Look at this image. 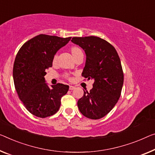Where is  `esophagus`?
<instances>
[{"label":"esophagus","mask_w":155,"mask_h":155,"mask_svg":"<svg viewBox=\"0 0 155 155\" xmlns=\"http://www.w3.org/2000/svg\"><path fill=\"white\" fill-rule=\"evenodd\" d=\"M75 87H73V86H69V90H73L75 89Z\"/></svg>","instance_id":"1"}]
</instances>
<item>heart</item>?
<instances>
[{
    "label": "heart",
    "mask_w": 155,
    "mask_h": 155,
    "mask_svg": "<svg viewBox=\"0 0 155 155\" xmlns=\"http://www.w3.org/2000/svg\"><path fill=\"white\" fill-rule=\"evenodd\" d=\"M70 52L71 54H72V56L73 57V58L75 60L76 59L78 58H79L80 55H82L83 54V53L82 51V50H81L80 48H79L77 46H73L70 48ZM57 61H58V56L56 55V54H54L53 58V60H52V62H53V64H55L57 63ZM64 78H66V79H68L69 80L71 78V76L70 75L68 74V73H66L65 75H64Z\"/></svg>",
    "instance_id": "heart-1"
}]
</instances>
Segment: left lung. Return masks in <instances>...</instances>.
Listing matches in <instances>:
<instances>
[{
  "mask_svg": "<svg viewBox=\"0 0 155 155\" xmlns=\"http://www.w3.org/2000/svg\"><path fill=\"white\" fill-rule=\"evenodd\" d=\"M71 41L87 55L82 76L94 80L90 91H84L78 107L87 118L100 119L110 112L120 96L124 80L120 59L115 48L100 37H73Z\"/></svg>",
  "mask_w": 155,
  "mask_h": 155,
  "instance_id": "1",
  "label": "left lung"
}]
</instances>
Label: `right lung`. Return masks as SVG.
Instances as JSON below:
<instances>
[{"instance_id":"1","label":"right lung","mask_w":155,"mask_h":155,"mask_svg":"<svg viewBox=\"0 0 155 155\" xmlns=\"http://www.w3.org/2000/svg\"><path fill=\"white\" fill-rule=\"evenodd\" d=\"M71 37L61 38L41 34L26 41L16 54L13 67L14 87L27 110L39 118L55 114L68 85L57 84L50 88L45 82L46 70L53 66V56Z\"/></svg>"}]
</instances>
